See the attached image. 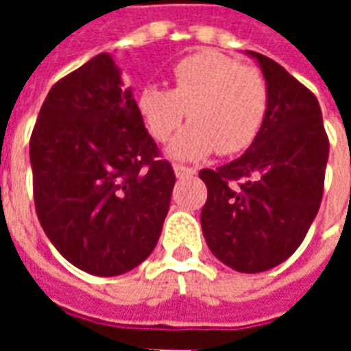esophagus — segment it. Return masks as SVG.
I'll return each mask as SVG.
<instances>
[{"instance_id": "1", "label": "esophagus", "mask_w": 351, "mask_h": 351, "mask_svg": "<svg viewBox=\"0 0 351 351\" xmlns=\"http://www.w3.org/2000/svg\"><path fill=\"white\" fill-rule=\"evenodd\" d=\"M173 169H175V175L178 176V178H184V176H193L195 173H197L193 167H186V165H180V163H175Z\"/></svg>"}]
</instances>
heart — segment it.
Here are the masks:
<instances>
[{
  "label": "heart",
  "instance_id": "1",
  "mask_svg": "<svg viewBox=\"0 0 351 351\" xmlns=\"http://www.w3.org/2000/svg\"><path fill=\"white\" fill-rule=\"evenodd\" d=\"M171 80V90L143 88L137 108L148 133L160 143L190 114V125L169 146L173 158L201 160L214 150L231 156L256 141L269 110V84L258 69L205 50L182 58Z\"/></svg>",
  "mask_w": 351,
  "mask_h": 351
}]
</instances>
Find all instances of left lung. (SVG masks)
<instances>
[{"label":"left lung","mask_w":351,"mask_h":351,"mask_svg":"<svg viewBox=\"0 0 351 351\" xmlns=\"http://www.w3.org/2000/svg\"><path fill=\"white\" fill-rule=\"evenodd\" d=\"M269 84V110L250 148L203 169L201 228L208 248L239 272L286 261L306 237L324 195L329 138L316 95L271 58L252 52Z\"/></svg>","instance_id":"1"}]
</instances>
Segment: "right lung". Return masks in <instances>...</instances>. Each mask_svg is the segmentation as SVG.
<instances>
[{
    "mask_svg": "<svg viewBox=\"0 0 351 351\" xmlns=\"http://www.w3.org/2000/svg\"><path fill=\"white\" fill-rule=\"evenodd\" d=\"M29 161L37 218L69 263L116 276L152 254L175 171L160 158L110 54H97L50 88Z\"/></svg>",
    "mask_w": 351,
    "mask_h": 351,
    "instance_id": "1",
    "label": "right lung"
}]
</instances>
